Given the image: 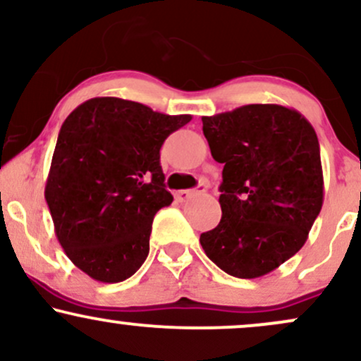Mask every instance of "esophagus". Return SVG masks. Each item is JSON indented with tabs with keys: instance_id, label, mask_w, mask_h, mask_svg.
I'll return each instance as SVG.
<instances>
[{
	"instance_id": "34e87169",
	"label": "esophagus",
	"mask_w": 361,
	"mask_h": 361,
	"mask_svg": "<svg viewBox=\"0 0 361 361\" xmlns=\"http://www.w3.org/2000/svg\"><path fill=\"white\" fill-rule=\"evenodd\" d=\"M204 192H207V186L200 185V186H197L195 190H180V192L176 193V198L180 202H186V200H190L192 197H195V195H200Z\"/></svg>"
}]
</instances>
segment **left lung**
<instances>
[{"mask_svg": "<svg viewBox=\"0 0 361 361\" xmlns=\"http://www.w3.org/2000/svg\"><path fill=\"white\" fill-rule=\"evenodd\" d=\"M224 164L219 226L200 235L205 255L238 279H258L307 241L324 200L314 127L297 110L255 103L202 117Z\"/></svg>", "mask_w": 361, "mask_h": 361, "instance_id": "1", "label": "left lung"}]
</instances>
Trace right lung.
I'll return each instance as SVG.
<instances>
[{
  "label": "right lung",
  "instance_id": "obj_1",
  "mask_svg": "<svg viewBox=\"0 0 361 361\" xmlns=\"http://www.w3.org/2000/svg\"><path fill=\"white\" fill-rule=\"evenodd\" d=\"M190 120L115 97L91 98L64 120L45 200L62 250L90 279L118 283L146 261L152 219L173 202L159 149Z\"/></svg>",
  "mask_w": 361,
  "mask_h": 361
}]
</instances>
